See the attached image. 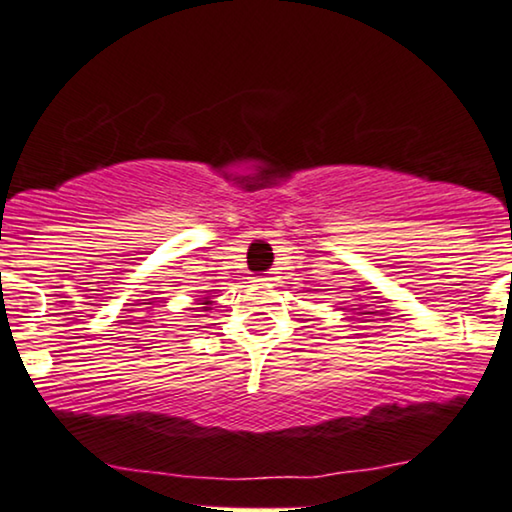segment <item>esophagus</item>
Segmentation results:
<instances>
[{
	"mask_svg": "<svg viewBox=\"0 0 512 512\" xmlns=\"http://www.w3.org/2000/svg\"><path fill=\"white\" fill-rule=\"evenodd\" d=\"M252 281H257V283H267V281H272V276H269V274H260V276H252Z\"/></svg>",
	"mask_w": 512,
	"mask_h": 512,
	"instance_id": "esophagus-1",
	"label": "esophagus"
}]
</instances>
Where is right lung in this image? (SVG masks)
I'll use <instances>...</instances> for the list:
<instances>
[{
    "instance_id": "1",
    "label": "right lung",
    "mask_w": 512,
    "mask_h": 512,
    "mask_svg": "<svg viewBox=\"0 0 512 512\" xmlns=\"http://www.w3.org/2000/svg\"><path fill=\"white\" fill-rule=\"evenodd\" d=\"M202 305H209V300L205 298V300H202Z\"/></svg>"
}]
</instances>
